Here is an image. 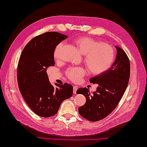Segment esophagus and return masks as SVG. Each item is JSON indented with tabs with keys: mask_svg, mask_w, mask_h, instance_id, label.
<instances>
[{
	"mask_svg": "<svg viewBox=\"0 0 147 147\" xmlns=\"http://www.w3.org/2000/svg\"><path fill=\"white\" fill-rule=\"evenodd\" d=\"M77 90H78V86H73V93H74V94H76Z\"/></svg>",
	"mask_w": 147,
	"mask_h": 147,
	"instance_id": "34e87169",
	"label": "esophagus"
}]
</instances>
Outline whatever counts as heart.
<instances>
[{
    "instance_id": "obj_1",
    "label": "heart",
    "mask_w": 147,
    "mask_h": 147,
    "mask_svg": "<svg viewBox=\"0 0 147 147\" xmlns=\"http://www.w3.org/2000/svg\"><path fill=\"white\" fill-rule=\"evenodd\" d=\"M74 45L83 55V62L89 71L93 74H100L108 70L114 60L113 48L107 43H100L88 36L77 37L73 40ZM60 43L55 47L53 53L55 60H59L62 48ZM72 82H78L85 75L86 71L81 67H69L65 72Z\"/></svg>"
}]
</instances>
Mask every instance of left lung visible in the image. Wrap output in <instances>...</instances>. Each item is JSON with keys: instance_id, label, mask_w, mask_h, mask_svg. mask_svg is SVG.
I'll list each match as a JSON object with an SVG mask.
<instances>
[{"instance_id": "left-lung-1", "label": "left lung", "mask_w": 147, "mask_h": 147, "mask_svg": "<svg viewBox=\"0 0 147 147\" xmlns=\"http://www.w3.org/2000/svg\"><path fill=\"white\" fill-rule=\"evenodd\" d=\"M115 61L109 70L90 79L97 84L96 91L91 95L86 88L78 89L76 93L85 96L86 103L80 107V114L90 121H98L110 114L117 107L128 85L130 62L123 49L115 46Z\"/></svg>"}]
</instances>
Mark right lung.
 I'll list each match as a JSON object with an SVG mask.
<instances>
[{
	"label": "right lung",
	"mask_w": 147,
	"mask_h": 147,
	"mask_svg": "<svg viewBox=\"0 0 147 147\" xmlns=\"http://www.w3.org/2000/svg\"><path fill=\"white\" fill-rule=\"evenodd\" d=\"M67 37L55 32L34 37L24 48L19 60V89L28 105L40 117L54 115L62 101L73 95V86L56 83L54 87L50 83L47 73V69L55 65V47Z\"/></svg>",
	"instance_id": "right-lung-1"
}]
</instances>
